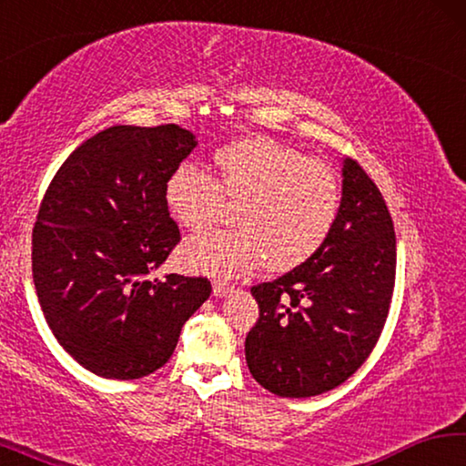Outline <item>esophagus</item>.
<instances>
[{"mask_svg": "<svg viewBox=\"0 0 466 466\" xmlns=\"http://www.w3.org/2000/svg\"><path fill=\"white\" fill-rule=\"evenodd\" d=\"M232 291V286H228V283L222 281H214V296L216 298H224Z\"/></svg>", "mask_w": 466, "mask_h": 466, "instance_id": "obj_1", "label": "esophagus"}]
</instances>
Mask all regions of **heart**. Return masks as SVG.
I'll return each instance as SVG.
<instances>
[{
	"label": "heart",
	"mask_w": 466,
	"mask_h": 466,
	"mask_svg": "<svg viewBox=\"0 0 466 466\" xmlns=\"http://www.w3.org/2000/svg\"><path fill=\"white\" fill-rule=\"evenodd\" d=\"M218 180L195 164H180L164 187V201L180 226L205 230L224 214V195L238 203L236 230L195 236L185 261L218 278L250 273L265 261L291 271L317 252L333 230L341 203L335 170L267 137L234 141L216 154Z\"/></svg>",
	"instance_id": "obj_1"
}]
</instances>
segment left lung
<instances>
[{"label": "left lung", "instance_id": "1", "mask_svg": "<svg viewBox=\"0 0 466 466\" xmlns=\"http://www.w3.org/2000/svg\"><path fill=\"white\" fill-rule=\"evenodd\" d=\"M339 214L325 244L279 279L250 289L258 320L244 353L273 394L306 399L345 382L374 350L389 317L397 240L378 187L343 157Z\"/></svg>", "mask_w": 466, "mask_h": 466}]
</instances>
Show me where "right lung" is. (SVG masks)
<instances>
[{
    "label": "right lung",
    "instance_id": "obj_1",
    "mask_svg": "<svg viewBox=\"0 0 466 466\" xmlns=\"http://www.w3.org/2000/svg\"><path fill=\"white\" fill-rule=\"evenodd\" d=\"M195 146L178 125H115L77 146L46 188L33 230L35 289L55 339L92 374L156 372L211 294L203 278H147L180 240L164 187Z\"/></svg>",
    "mask_w": 466,
    "mask_h": 466
}]
</instances>
